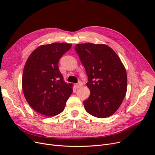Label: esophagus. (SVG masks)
Segmentation results:
<instances>
[{
	"instance_id": "esophagus-1",
	"label": "esophagus",
	"mask_w": 155,
	"mask_h": 155,
	"mask_svg": "<svg viewBox=\"0 0 155 155\" xmlns=\"http://www.w3.org/2000/svg\"><path fill=\"white\" fill-rule=\"evenodd\" d=\"M83 86V84H82V82H79L78 84H76V88H80L81 87H82Z\"/></svg>"
}]
</instances>
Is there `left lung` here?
Returning a JSON list of instances; mask_svg holds the SVG:
<instances>
[{
	"label": "left lung",
	"mask_w": 155,
	"mask_h": 155,
	"mask_svg": "<svg viewBox=\"0 0 155 155\" xmlns=\"http://www.w3.org/2000/svg\"><path fill=\"white\" fill-rule=\"evenodd\" d=\"M75 50L84 66L90 90L84 101L86 110L91 115L106 118L119 108L126 95L127 75L120 58L104 44H77Z\"/></svg>",
	"instance_id": "left-lung-1"
}]
</instances>
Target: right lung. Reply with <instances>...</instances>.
<instances>
[{
	"instance_id": "1",
	"label": "right lung",
	"mask_w": 155,
	"mask_h": 155,
	"mask_svg": "<svg viewBox=\"0 0 155 155\" xmlns=\"http://www.w3.org/2000/svg\"><path fill=\"white\" fill-rule=\"evenodd\" d=\"M72 45L54 43L37 48L29 56L23 71L22 90L31 107L41 115L61 113L73 92L58 68L59 59Z\"/></svg>"
}]
</instances>
